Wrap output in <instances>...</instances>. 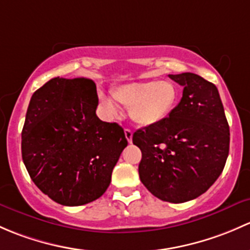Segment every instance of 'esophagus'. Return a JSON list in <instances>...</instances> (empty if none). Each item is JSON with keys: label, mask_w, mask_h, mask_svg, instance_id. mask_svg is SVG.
I'll return each instance as SVG.
<instances>
[{"label": "esophagus", "mask_w": 250, "mask_h": 250, "mask_svg": "<svg viewBox=\"0 0 250 250\" xmlns=\"http://www.w3.org/2000/svg\"><path fill=\"white\" fill-rule=\"evenodd\" d=\"M124 132H125V137L126 140H127V142L128 143L132 142V131H131L130 128H125Z\"/></svg>", "instance_id": "esophagus-1"}]
</instances>
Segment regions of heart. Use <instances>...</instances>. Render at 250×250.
<instances>
[{"mask_svg":"<svg viewBox=\"0 0 250 250\" xmlns=\"http://www.w3.org/2000/svg\"><path fill=\"white\" fill-rule=\"evenodd\" d=\"M112 96L115 102L128 108V115L135 124L154 126L163 123L176 107L178 89L167 79L130 82L113 87ZM100 104L107 115H118V108L109 97L101 95Z\"/></svg>","mask_w":250,"mask_h":250,"instance_id":"obj_1","label":"heart"}]
</instances>
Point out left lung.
Masks as SVG:
<instances>
[{
	"label": "left lung",
	"mask_w": 250,
	"mask_h": 250,
	"mask_svg": "<svg viewBox=\"0 0 250 250\" xmlns=\"http://www.w3.org/2000/svg\"><path fill=\"white\" fill-rule=\"evenodd\" d=\"M183 86L181 102L163 123L137 130L142 151L141 182L158 199L172 203L207 191L225 166L230 128L217 86L195 73L168 74Z\"/></svg>",
	"instance_id": "1"
}]
</instances>
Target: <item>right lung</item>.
Segmentation results:
<instances>
[{"instance_id":"right-lung-1","label":"right lung","mask_w":250,"mask_h":250,"mask_svg":"<svg viewBox=\"0 0 250 250\" xmlns=\"http://www.w3.org/2000/svg\"><path fill=\"white\" fill-rule=\"evenodd\" d=\"M91 79L56 77L33 92L21 132V155L32 182L63 206L101 197L127 146L117 123L99 119Z\"/></svg>"}]
</instances>
